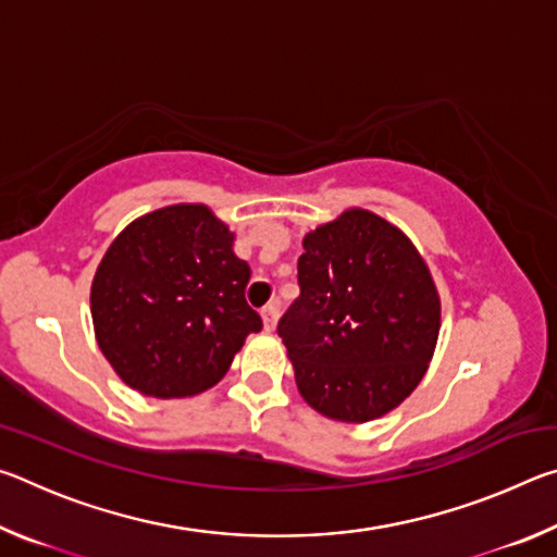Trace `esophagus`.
I'll use <instances>...</instances> for the list:
<instances>
[{"instance_id": "1", "label": "esophagus", "mask_w": 557, "mask_h": 557, "mask_svg": "<svg viewBox=\"0 0 557 557\" xmlns=\"http://www.w3.org/2000/svg\"><path fill=\"white\" fill-rule=\"evenodd\" d=\"M262 324H265V329L268 332H272V329H275V324H277V319H280V307L277 305H265L262 307Z\"/></svg>"}]
</instances>
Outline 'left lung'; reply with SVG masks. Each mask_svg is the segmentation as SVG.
<instances>
[{
    "instance_id": "left-lung-1",
    "label": "left lung",
    "mask_w": 557,
    "mask_h": 557,
    "mask_svg": "<svg viewBox=\"0 0 557 557\" xmlns=\"http://www.w3.org/2000/svg\"><path fill=\"white\" fill-rule=\"evenodd\" d=\"M297 282L277 334L301 398L342 422L375 420L408 398L440 334V297L414 245L351 209L307 233Z\"/></svg>"
}]
</instances>
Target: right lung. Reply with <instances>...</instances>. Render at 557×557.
Segmentation results:
<instances>
[{
  "instance_id": "add662e5",
  "label": "right lung",
  "mask_w": 557,
  "mask_h": 557,
  "mask_svg": "<svg viewBox=\"0 0 557 557\" xmlns=\"http://www.w3.org/2000/svg\"><path fill=\"white\" fill-rule=\"evenodd\" d=\"M250 265L206 209L147 213L110 245L92 280L90 312L112 369L152 398H184L219 383L262 319L245 301Z\"/></svg>"
}]
</instances>
